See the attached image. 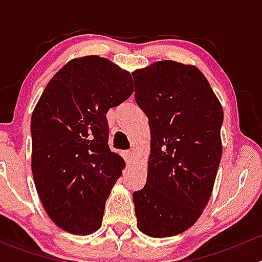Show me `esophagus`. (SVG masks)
Returning <instances> with one entry per match:
<instances>
[{
    "label": "esophagus",
    "mask_w": 262,
    "mask_h": 262,
    "mask_svg": "<svg viewBox=\"0 0 262 262\" xmlns=\"http://www.w3.org/2000/svg\"><path fill=\"white\" fill-rule=\"evenodd\" d=\"M134 156H135V155H134L133 151H126V152H124V159H126L127 163H131V161H133V160H134Z\"/></svg>",
    "instance_id": "esophagus-1"
}]
</instances>
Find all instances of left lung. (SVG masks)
<instances>
[{
    "instance_id": "obj_1",
    "label": "left lung",
    "mask_w": 262,
    "mask_h": 262,
    "mask_svg": "<svg viewBox=\"0 0 262 262\" xmlns=\"http://www.w3.org/2000/svg\"><path fill=\"white\" fill-rule=\"evenodd\" d=\"M151 129L147 182L134 191L138 228L169 237L190 228L209 202L222 159L223 108L194 66L164 60L133 73Z\"/></svg>"
}]
</instances>
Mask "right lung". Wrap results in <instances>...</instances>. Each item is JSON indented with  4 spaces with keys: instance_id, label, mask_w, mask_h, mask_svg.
I'll return each mask as SVG.
<instances>
[{
    "instance_id": "obj_1",
    "label": "right lung",
    "mask_w": 262,
    "mask_h": 262,
    "mask_svg": "<svg viewBox=\"0 0 262 262\" xmlns=\"http://www.w3.org/2000/svg\"><path fill=\"white\" fill-rule=\"evenodd\" d=\"M134 92L129 72L96 55L73 59L51 78L31 117V169L53 223L75 235L101 227L124 160L108 148V108Z\"/></svg>"
}]
</instances>
